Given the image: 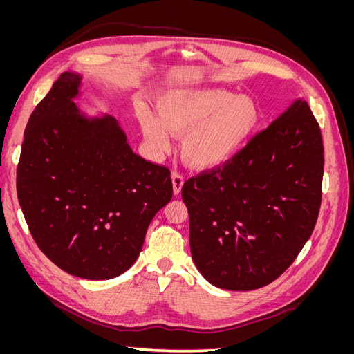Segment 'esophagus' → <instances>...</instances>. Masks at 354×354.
I'll use <instances>...</instances> for the list:
<instances>
[{
  "mask_svg": "<svg viewBox=\"0 0 354 354\" xmlns=\"http://www.w3.org/2000/svg\"><path fill=\"white\" fill-rule=\"evenodd\" d=\"M171 180H173V192H174V195H178L180 192H181V187H183L185 178H183V176H181L180 173H177V171H174V173L171 174Z\"/></svg>",
  "mask_w": 354,
  "mask_h": 354,
  "instance_id": "esophagus-1",
  "label": "esophagus"
}]
</instances>
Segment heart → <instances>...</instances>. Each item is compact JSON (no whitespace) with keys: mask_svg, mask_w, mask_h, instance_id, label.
I'll return each instance as SVG.
<instances>
[{"mask_svg":"<svg viewBox=\"0 0 354 354\" xmlns=\"http://www.w3.org/2000/svg\"><path fill=\"white\" fill-rule=\"evenodd\" d=\"M155 115L138 111V124L153 155H165L174 136H185L181 156L192 168H218L239 155L261 124V109L250 95L217 87H186L162 93Z\"/></svg>","mask_w":354,"mask_h":354,"instance_id":"b5f03b06","label":"heart"}]
</instances>
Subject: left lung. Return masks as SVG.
<instances>
[{"mask_svg":"<svg viewBox=\"0 0 354 354\" xmlns=\"http://www.w3.org/2000/svg\"><path fill=\"white\" fill-rule=\"evenodd\" d=\"M322 177V134L297 99L230 162L189 178L181 198L201 274L230 291L277 279L312 236Z\"/></svg>","mask_w":354,"mask_h":354,"instance_id":"8db88e82","label":"left lung"}]
</instances>
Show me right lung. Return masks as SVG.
Returning a JSON list of instances; mask_svg holds the SVG:
<instances>
[{
	"label": "right lung",
	"instance_id": "1",
	"mask_svg": "<svg viewBox=\"0 0 354 354\" xmlns=\"http://www.w3.org/2000/svg\"><path fill=\"white\" fill-rule=\"evenodd\" d=\"M82 77L63 72L32 112L17 165V198L32 238L72 276L104 281L137 260L155 214L173 198L169 169L136 155L113 116L73 99Z\"/></svg>",
	"mask_w": 354,
	"mask_h": 354
}]
</instances>
